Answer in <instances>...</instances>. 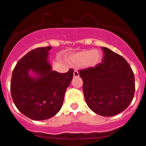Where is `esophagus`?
Segmentation results:
<instances>
[{
    "label": "esophagus",
    "mask_w": 146,
    "mask_h": 146,
    "mask_svg": "<svg viewBox=\"0 0 146 146\" xmlns=\"http://www.w3.org/2000/svg\"><path fill=\"white\" fill-rule=\"evenodd\" d=\"M73 76H74V77H78L79 76V73H78V71L75 70V71H73Z\"/></svg>",
    "instance_id": "obj_1"
}]
</instances>
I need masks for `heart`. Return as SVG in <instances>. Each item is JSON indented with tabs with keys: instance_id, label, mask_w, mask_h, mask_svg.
<instances>
[{
	"instance_id": "b5f03b06",
	"label": "heart",
	"mask_w": 146,
	"mask_h": 146,
	"mask_svg": "<svg viewBox=\"0 0 146 146\" xmlns=\"http://www.w3.org/2000/svg\"><path fill=\"white\" fill-rule=\"evenodd\" d=\"M102 53L99 50H85L78 52L69 56L67 58L68 62L75 66H83L84 67L90 68L101 62Z\"/></svg>"
}]
</instances>
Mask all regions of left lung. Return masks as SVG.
<instances>
[{"instance_id":"8db88e82","label":"left lung","mask_w":146,"mask_h":146,"mask_svg":"<svg viewBox=\"0 0 146 146\" xmlns=\"http://www.w3.org/2000/svg\"><path fill=\"white\" fill-rule=\"evenodd\" d=\"M102 48V62L79 70V74L90 110L102 116L111 117L125 110L133 100L135 75L123 57L106 47Z\"/></svg>"}]
</instances>
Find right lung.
Instances as JSON below:
<instances>
[{
    "mask_svg": "<svg viewBox=\"0 0 146 146\" xmlns=\"http://www.w3.org/2000/svg\"><path fill=\"white\" fill-rule=\"evenodd\" d=\"M51 46L36 48L28 52L16 64L12 72L11 94L16 108L36 121L56 115L62 106L66 88L73 76V69L64 73L51 71L48 51ZM31 70L38 77L29 75Z\"/></svg>",
    "mask_w": 146,
    "mask_h": 146,
    "instance_id": "1",
    "label": "right lung"
}]
</instances>
